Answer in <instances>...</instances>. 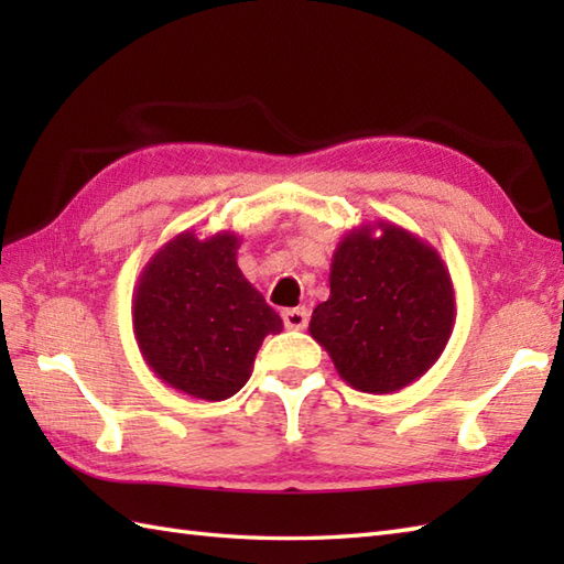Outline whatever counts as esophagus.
I'll return each mask as SVG.
<instances>
[{"label":"esophagus","mask_w":564,"mask_h":564,"mask_svg":"<svg viewBox=\"0 0 564 564\" xmlns=\"http://www.w3.org/2000/svg\"><path fill=\"white\" fill-rule=\"evenodd\" d=\"M307 322H310V313L305 307L283 310V325L289 329H305Z\"/></svg>","instance_id":"obj_1"}]
</instances>
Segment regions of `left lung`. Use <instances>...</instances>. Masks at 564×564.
I'll return each instance as SVG.
<instances>
[{
  "label": "left lung",
  "instance_id": "left-lung-1",
  "mask_svg": "<svg viewBox=\"0 0 564 564\" xmlns=\"http://www.w3.org/2000/svg\"><path fill=\"white\" fill-rule=\"evenodd\" d=\"M453 325L455 291L438 251L378 220L334 249L329 297L313 310L310 334L354 390L390 394L438 361Z\"/></svg>",
  "mask_w": 564,
  "mask_h": 564
}]
</instances>
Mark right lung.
<instances>
[{"label": "right lung", "instance_id": "add662e5", "mask_svg": "<svg viewBox=\"0 0 564 564\" xmlns=\"http://www.w3.org/2000/svg\"><path fill=\"white\" fill-rule=\"evenodd\" d=\"M239 237L184 230L154 251L133 293V329L154 376L220 402L245 386L281 317L237 267Z\"/></svg>", "mask_w": 564, "mask_h": 564}]
</instances>
